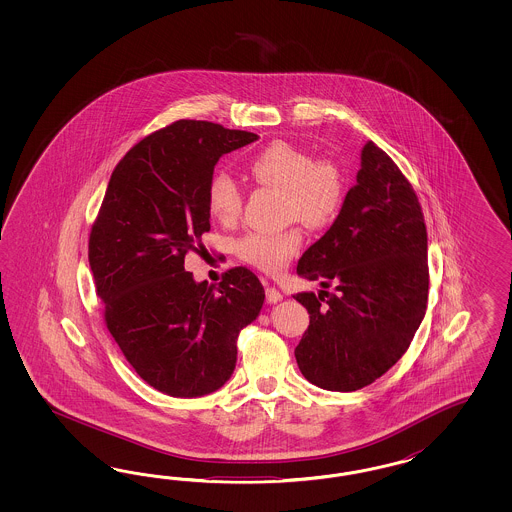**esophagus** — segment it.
<instances>
[{"label":"esophagus","instance_id":"obj_1","mask_svg":"<svg viewBox=\"0 0 512 512\" xmlns=\"http://www.w3.org/2000/svg\"><path fill=\"white\" fill-rule=\"evenodd\" d=\"M281 300H283V295L279 293L278 289H276V287H270V285L266 283V302H268V304H278Z\"/></svg>","mask_w":512,"mask_h":512}]
</instances>
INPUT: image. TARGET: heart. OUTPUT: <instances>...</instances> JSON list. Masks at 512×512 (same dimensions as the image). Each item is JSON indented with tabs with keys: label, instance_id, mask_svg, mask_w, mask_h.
Here are the masks:
<instances>
[{
	"label": "heart",
	"instance_id": "b5f03b06",
	"mask_svg": "<svg viewBox=\"0 0 512 512\" xmlns=\"http://www.w3.org/2000/svg\"><path fill=\"white\" fill-rule=\"evenodd\" d=\"M249 176L263 186L285 189L287 214L310 227L330 223L343 201L341 171L326 159H313L306 150L289 142H272L249 157ZM206 206L219 223H234L242 212V191L231 176L216 172L206 186ZM302 246L298 229L283 233H249L238 242V255L249 264L278 272Z\"/></svg>",
	"mask_w": 512,
	"mask_h": 512
}]
</instances>
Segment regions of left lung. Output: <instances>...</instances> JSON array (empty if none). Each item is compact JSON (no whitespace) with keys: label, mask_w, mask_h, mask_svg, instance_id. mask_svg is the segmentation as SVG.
<instances>
[{"label":"left lung","mask_w":512,"mask_h":512,"mask_svg":"<svg viewBox=\"0 0 512 512\" xmlns=\"http://www.w3.org/2000/svg\"><path fill=\"white\" fill-rule=\"evenodd\" d=\"M426 259L419 199L396 163L368 140L340 214L296 266L300 278L321 285L319 295H295L310 313L295 349L302 375L315 387L353 392L388 372L426 315ZM330 282L336 294L325 293Z\"/></svg>","instance_id":"left-lung-1"}]
</instances>
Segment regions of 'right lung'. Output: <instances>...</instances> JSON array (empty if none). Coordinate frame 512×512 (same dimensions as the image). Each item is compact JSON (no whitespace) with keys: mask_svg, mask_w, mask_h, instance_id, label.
I'll use <instances>...</instances> for the list:
<instances>
[{"mask_svg":"<svg viewBox=\"0 0 512 512\" xmlns=\"http://www.w3.org/2000/svg\"><path fill=\"white\" fill-rule=\"evenodd\" d=\"M257 139L174 122L124 155L93 223L88 259L107 328L135 372L174 398L206 396L231 379L236 338L263 308V285L248 268L219 285L184 268L210 231L206 186L219 157Z\"/></svg>","mask_w":512,"mask_h":512,"instance_id":"obj_1","label":"right lung"}]
</instances>
